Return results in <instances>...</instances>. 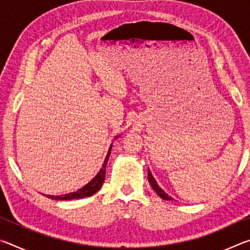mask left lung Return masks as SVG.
<instances>
[{"instance_id": "obj_1", "label": "left lung", "mask_w": 250, "mask_h": 250, "mask_svg": "<svg viewBox=\"0 0 250 250\" xmlns=\"http://www.w3.org/2000/svg\"><path fill=\"white\" fill-rule=\"evenodd\" d=\"M147 180H149L150 184H151V186H152V188L154 189V192H156V194H158V195H159L161 198H163V200H167V201L173 200V198H172L171 196H168L166 192H164L162 188H160L159 184L156 183V181H155V179L153 177V175L151 174V171H150V170H147Z\"/></svg>"}]
</instances>
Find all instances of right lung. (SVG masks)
Here are the masks:
<instances>
[{"label": "right lung", "mask_w": 250, "mask_h": 250, "mask_svg": "<svg viewBox=\"0 0 250 250\" xmlns=\"http://www.w3.org/2000/svg\"><path fill=\"white\" fill-rule=\"evenodd\" d=\"M111 146L112 145L110 146L109 147V151L107 153V156H105L104 159V162L103 164V167L100 168V171L98 172V174H97L94 179H92L89 183L86 184L83 186V188H79L78 191L73 192V193H68V194H65V195H57V196H54V195H46V197L48 198H52V200H62V201H67V200H78V198H83V197H87V196H91L94 195L96 192H98L101 185L104 184V177H105V167H107V162H108V159H109V155H110V151H111Z\"/></svg>", "instance_id": "right-lung-1"}]
</instances>
